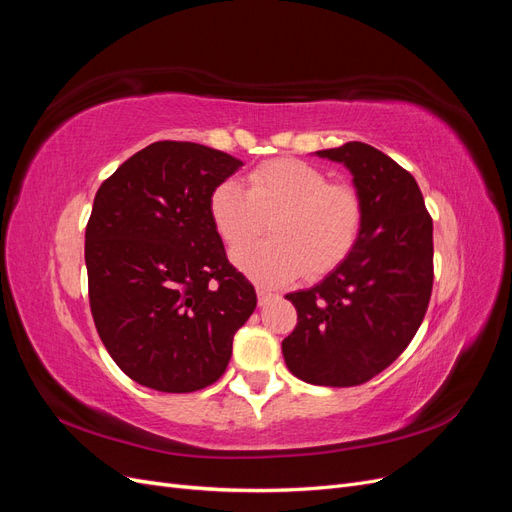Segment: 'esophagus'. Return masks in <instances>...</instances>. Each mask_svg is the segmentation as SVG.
<instances>
[{"mask_svg":"<svg viewBox=\"0 0 512 512\" xmlns=\"http://www.w3.org/2000/svg\"><path fill=\"white\" fill-rule=\"evenodd\" d=\"M256 294H258V305H265V303H269L275 294L269 290V288H256Z\"/></svg>","mask_w":512,"mask_h":512,"instance_id":"34e87169","label":"esophagus"}]
</instances>
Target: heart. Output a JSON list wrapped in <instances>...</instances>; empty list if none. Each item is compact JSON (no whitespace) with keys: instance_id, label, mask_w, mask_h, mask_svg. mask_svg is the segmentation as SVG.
<instances>
[{"instance_id":"heart-1","label":"heart","mask_w":512,"mask_h":512,"mask_svg":"<svg viewBox=\"0 0 512 512\" xmlns=\"http://www.w3.org/2000/svg\"><path fill=\"white\" fill-rule=\"evenodd\" d=\"M213 228L230 250L259 236L272 222L274 239L235 252V262L262 284H286L301 273L337 267L361 237L365 209L348 183L303 160L262 162L247 175V190L226 179L209 196Z\"/></svg>"}]
</instances>
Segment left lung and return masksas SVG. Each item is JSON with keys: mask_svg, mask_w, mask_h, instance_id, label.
Here are the masks:
<instances>
[{"mask_svg": "<svg viewBox=\"0 0 512 512\" xmlns=\"http://www.w3.org/2000/svg\"><path fill=\"white\" fill-rule=\"evenodd\" d=\"M350 168L365 220L354 250L320 284L290 292L288 369L318 386H356L408 348L433 288V222L416 179L365 143L318 151Z\"/></svg>", "mask_w": 512, "mask_h": 512, "instance_id": "1", "label": "left lung"}]
</instances>
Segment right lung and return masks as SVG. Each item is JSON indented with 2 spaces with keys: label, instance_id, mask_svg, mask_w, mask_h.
<instances>
[{
  "label": "right lung",
  "instance_id": "1",
  "mask_svg": "<svg viewBox=\"0 0 512 512\" xmlns=\"http://www.w3.org/2000/svg\"><path fill=\"white\" fill-rule=\"evenodd\" d=\"M241 166L224 151L158 141L108 177L85 228L89 307L123 374L162 393L220 380L256 290L230 265L209 196Z\"/></svg>",
  "mask_w": 512,
  "mask_h": 512
}]
</instances>
